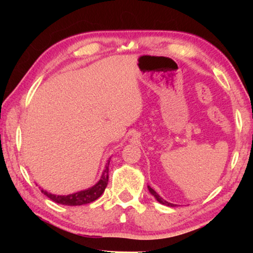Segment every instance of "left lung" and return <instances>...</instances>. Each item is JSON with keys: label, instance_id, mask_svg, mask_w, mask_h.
<instances>
[{"label": "left lung", "instance_id": "8db88e82", "mask_svg": "<svg viewBox=\"0 0 253 253\" xmlns=\"http://www.w3.org/2000/svg\"><path fill=\"white\" fill-rule=\"evenodd\" d=\"M147 188H148V190H150L151 195H153V196H154V198H155V199H157L159 203H160V204H162V205H166V206H171V207H174V206H175V205H174V204H170V203L166 202V200H165V199H162V198H161V197H160V196H159V195H158V193H157V192H155V191H154V190L151 188V186H147Z\"/></svg>", "mask_w": 253, "mask_h": 253}]
</instances>
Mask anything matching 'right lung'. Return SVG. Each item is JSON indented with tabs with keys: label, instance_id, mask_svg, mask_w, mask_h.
<instances>
[{
	"label": "right lung",
	"instance_id": "right-lung-1",
	"mask_svg": "<svg viewBox=\"0 0 253 253\" xmlns=\"http://www.w3.org/2000/svg\"><path fill=\"white\" fill-rule=\"evenodd\" d=\"M109 160L106 164L105 170L102 171L101 177H100L99 182L95 185H93L92 188L87 190H83V191L72 193V195L68 196H56L53 193H49L44 190H41V192L44 196H47L48 198L53 200V202L57 204H62V205H68V206H79V205H85V204H89L94 202L102 195L105 191L107 184H108V170H109Z\"/></svg>",
	"mask_w": 253,
	"mask_h": 253
}]
</instances>
